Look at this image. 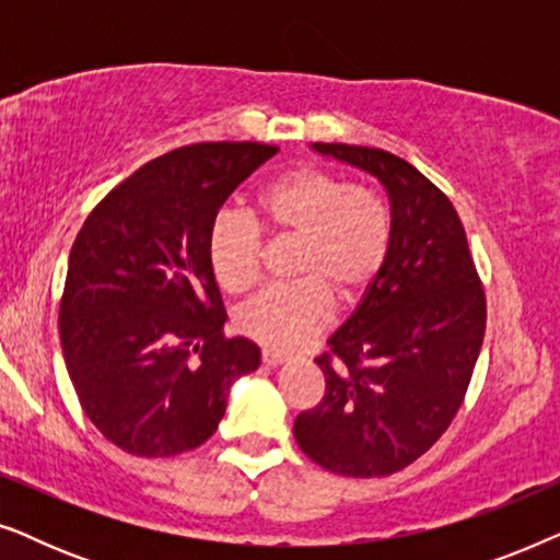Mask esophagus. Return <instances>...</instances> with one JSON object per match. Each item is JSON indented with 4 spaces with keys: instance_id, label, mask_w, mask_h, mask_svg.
<instances>
[{
    "instance_id": "34e87169",
    "label": "esophagus",
    "mask_w": 560,
    "mask_h": 560,
    "mask_svg": "<svg viewBox=\"0 0 560 560\" xmlns=\"http://www.w3.org/2000/svg\"><path fill=\"white\" fill-rule=\"evenodd\" d=\"M262 362H265V364H270V366H280V364H285V362H288V357H285V354H280V351L265 349V351H262Z\"/></svg>"
}]
</instances>
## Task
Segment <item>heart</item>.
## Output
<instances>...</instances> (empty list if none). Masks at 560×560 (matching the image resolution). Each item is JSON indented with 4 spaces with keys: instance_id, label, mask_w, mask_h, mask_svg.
Here are the masks:
<instances>
[{
    "instance_id": "1",
    "label": "heart",
    "mask_w": 560,
    "mask_h": 560,
    "mask_svg": "<svg viewBox=\"0 0 560 560\" xmlns=\"http://www.w3.org/2000/svg\"><path fill=\"white\" fill-rule=\"evenodd\" d=\"M259 221L275 234L301 242L298 285L267 288L236 311V328L272 351L308 343L339 303L362 298L385 267L393 226L372 190L320 171L295 167L257 196ZM259 229L234 211L219 213L209 234L213 278L229 293H244L259 272Z\"/></svg>"
}]
</instances>
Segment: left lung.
I'll return each instance as SVG.
<instances>
[{
	"label": "left lung",
	"instance_id": "1",
	"mask_svg": "<svg viewBox=\"0 0 560 560\" xmlns=\"http://www.w3.org/2000/svg\"><path fill=\"white\" fill-rule=\"evenodd\" d=\"M313 152L372 175L393 240L377 278L316 359L326 395L295 418L303 454L343 477H387L454 420L485 339L487 303L462 219L402 158L357 144Z\"/></svg>",
	"mask_w": 560,
	"mask_h": 560
}]
</instances>
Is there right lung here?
I'll return each instance as SVG.
<instances>
[{
	"mask_svg": "<svg viewBox=\"0 0 560 560\" xmlns=\"http://www.w3.org/2000/svg\"><path fill=\"white\" fill-rule=\"evenodd\" d=\"M278 148L203 142L119 183L75 236L60 347L91 423L135 456L201 446L229 389L259 366L255 341L226 339L209 234L229 196Z\"/></svg>",
	"mask_w": 560,
	"mask_h": 560,
	"instance_id": "obj_1",
	"label": "right lung"
}]
</instances>
